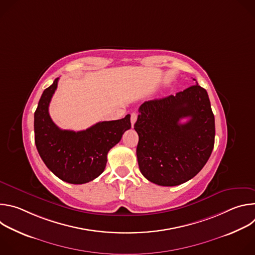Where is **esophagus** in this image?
I'll return each mask as SVG.
<instances>
[{
  "label": "esophagus",
  "instance_id": "obj_1",
  "mask_svg": "<svg viewBox=\"0 0 255 255\" xmlns=\"http://www.w3.org/2000/svg\"><path fill=\"white\" fill-rule=\"evenodd\" d=\"M130 120H131V125H132V127H133V125L135 124V122H136V120H137V113H136V112H132V113H131Z\"/></svg>",
  "mask_w": 255,
  "mask_h": 255
}]
</instances>
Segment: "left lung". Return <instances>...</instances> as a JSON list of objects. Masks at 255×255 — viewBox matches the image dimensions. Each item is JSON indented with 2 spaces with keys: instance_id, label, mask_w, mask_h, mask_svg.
I'll list each match as a JSON object with an SVG mask.
<instances>
[{
  "instance_id": "left-lung-1",
  "label": "left lung",
  "mask_w": 255,
  "mask_h": 255,
  "mask_svg": "<svg viewBox=\"0 0 255 255\" xmlns=\"http://www.w3.org/2000/svg\"><path fill=\"white\" fill-rule=\"evenodd\" d=\"M134 129L144 177L164 187L186 183L204 167L214 147L215 118L207 91L196 82L174 96L144 102Z\"/></svg>"
}]
</instances>
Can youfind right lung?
Instances as JSON below:
<instances>
[{"mask_svg": "<svg viewBox=\"0 0 255 255\" xmlns=\"http://www.w3.org/2000/svg\"><path fill=\"white\" fill-rule=\"evenodd\" d=\"M57 83L58 78L44 90L34 113L36 148L58 178L74 185L86 184L104 171L109 150L131 128L130 115L99 122L83 131L62 130L53 123L48 112Z\"/></svg>", "mask_w": 255, "mask_h": 255, "instance_id": "1", "label": "right lung"}]
</instances>
